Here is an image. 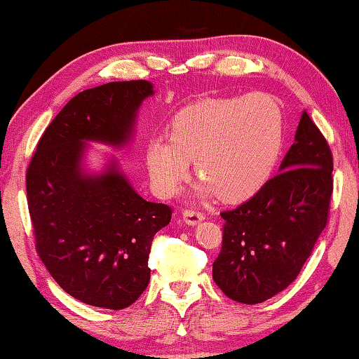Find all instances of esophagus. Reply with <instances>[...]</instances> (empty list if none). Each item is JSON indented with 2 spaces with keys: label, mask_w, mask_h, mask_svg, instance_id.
<instances>
[{
  "label": "esophagus",
  "mask_w": 359,
  "mask_h": 359,
  "mask_svg": "<svg viewBox=\"0 0 359 359\" xmlns=\"http://www.w3.org/2000/svg\"><path fill=\"white\" fill-rule=\"evenodd\" d=\"M184 220L188 224H198L199 222L204 220V214L199 210H193V209H187L184 210Z\"/></svg>",
  "instance_id": "obj_1"
}]
</instances>
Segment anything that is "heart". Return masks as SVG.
<instances>
[{"mask_svg":"<svg viewBox=\"0 0 359 359\" xmlns=\"http://www.w3.org/2000/svg\"><path fill=\"white\" fill-rule=\"evenodd\" d=\"M283 144V114L269 96L204 100L182 109L168 139L147 144V169L160 196H172L187 179L190 161L204 191L241 203L269 180Z\"/></svg>","mask_w":359,"mask_h":359,"instance_id":"b5f03b06","label":"heart"}]
</instances>
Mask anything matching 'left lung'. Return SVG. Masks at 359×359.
<instances>
[{
	"mask_svg": "<svg viewBox=\"0 0 359 359\" xmlns=\"http://www.w3.org/2000/svg\"><path fill=\"white\" fill-rule=\"evenodd\" d=\"M332 154L302 112L280 172L239 208L222 212V250L214 282L229 299L259 304L299 274L330 217Z\"/></svg>",
	"mask_w": 359,
	"mask_h": 359,
	"instance_id": "obj_1",
	"label": "left lung"
}]
</instances>
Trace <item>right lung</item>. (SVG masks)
<instances>
[{
    "label": "right lung",
    "instance_id": "right-lung-1",
    "mask_svg": "<svg viewBox=\"0 0 359 359\" xmlns=\"http://www.w3.org/2000/svg\"><path fill=\"white\" fill-rule=\"evenodd\" d=\"M150 95L147 81L83 90L47 126L27 169L36 252L88 306L121 311L137 301L150 280L151 241L171 222L172 209L139 196L114 163L98 175L81 169L83 142L123 145Z\"/></svg>",
    "mask_w": 359,
    "mask_h": 359
}]
</instances>
